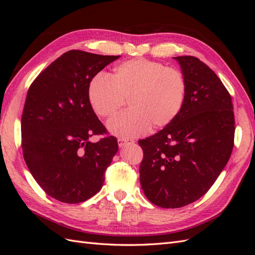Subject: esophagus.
<instances>
[{
    "label": "esophagus",
    "mask_w": 255,
    "mask_h": 255,
    "mask_svg": "<svg viewBox=\"0 0 255 255\" xmlns=\"http://www.w3.org/2000/svg\"><path fill=\"white\" fill-rule=\"evenodd\" d=\"M133 142H134V140H132V139H125V138H119V139H118L119 146H125L127 144L133 143Z\"/></svg>",
    "instance_id": "1"
}]
</instances>
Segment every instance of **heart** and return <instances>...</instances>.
Segmentation results:
<instances>
[{"label":"heart","instance_id":"1","mask_svg":"<svg viewBox=\"0 0 255 255\" xmlns=\"http://www.w3.org/2000/svg\"><path fill=\"white\" fill-rule=\"evenodd\" d=\"M187 84L181 70L150 59L127 60L111 76L99 74L88 89L89 103L102 119H111L128 100L129 111L109 123L115 135L141 136L163 128L179 116L186 99Z\"/></svg>","mask_w":255,"mask_h":255}]
</instances>
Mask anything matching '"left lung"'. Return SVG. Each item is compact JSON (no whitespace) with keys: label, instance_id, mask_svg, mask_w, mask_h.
Here are the masks:
<instances>
[{"label":"left lung","instance_id":"obj_1","mask_svg":"<svg viewBox=\"0 0 255 255\" xmlns=\"http://www.w3.org/2000/svg\"><path fill=\"white\" fill-rule=\"evenodd\" d=\"M187 84L186 99L170 125L138 141L145 197L177 208L205 195L226 167L234 145L232 98L220 79L194 56L174 57Z\"/></svg>","mask_w":255,"mask_h":255}]
</instances>
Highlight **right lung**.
Masks as SVG:
<instances>
[{"mask_svg": "<svg viewBox=\"0 0 255 255\" xmlns=\"http://www.w3.org/2000/svg\"><path fill=\"white\" fill-rule=\"evenodd\" d=\"M120 56L80 50L64 53L29 86L21 119L23 156L50 197L81 203L102 188L105 170L118 151L89 103L91 80ZM95 134H105L97 143Z\"/></svg>", "mask_w": 255, "mask_h": 255, "instance_id": "right-lung-1", "label": "right lung"}]
</instances>
